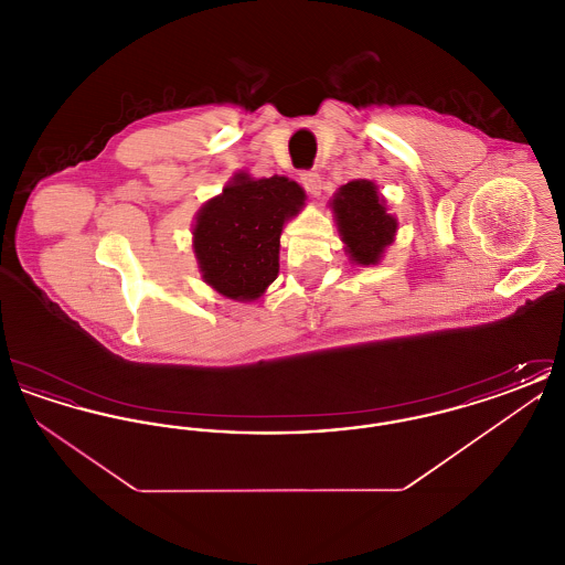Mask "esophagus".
I'll return each mask as SVG.
<instances>
[{
	"instance_id": "obj_1",
	"label": "esophagus",
	"mask_w": 565,
	"mask_h": 565,
	"mask_svg": "<svg viewBox=\"0 0 565 565\" xmlns=\"http://www.w3.org/2000/svg\"><path fill=\"white\" fill-rule=\"evenodd\" d=\"M300 182H302V186L307 189V192L313 194V196H318V194L322 192V178H320L318 171H305V173H300Z\"/></svg>"
}]
</instances>
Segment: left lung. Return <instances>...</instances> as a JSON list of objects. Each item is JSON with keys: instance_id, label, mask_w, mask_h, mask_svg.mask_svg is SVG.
<instances>
[{"instance_id": "obj_1", "label": "left lung", "mask_w": 565, "mask_h": 565, "mask_svg": "<svg viewBox=\"0 0 565 565\" xmlns=\"http://www.w3.org/2000/svg\"><path fill=\"white\" fill-rule=\"evenodd\" d=\"M341 242L353 265H379L385 249L396 239L398 220L371 180H351L330 199Z\"/></svg>"}]
</instances>
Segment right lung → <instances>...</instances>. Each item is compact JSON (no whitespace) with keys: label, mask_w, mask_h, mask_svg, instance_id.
I'll return each instance as SVG.
<instances>
[{"label":"right lung","mask_w":565,"mask_h":565,"mask_svg":"<svg viewBox=\"0 0 565 565\" xmlns=\"http://www.w3.org/2000/svg\"><path fill=\"white\" fill-rule=\"evenodd\" d=\"M305 190L286 175L237 171L194 215L192 249L203 281L217 295L254 302L279 275L284 224L305 207Z\"/></svg>","instance_id":"add662e5"}]
</instances>
